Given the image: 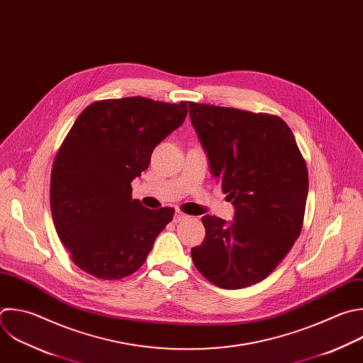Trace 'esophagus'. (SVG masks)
<instances>
[{
	"label": "esophagus",
	"mask_w": 363,
	"mask_h": 363,
	"mask_svg": "<svg viewBox=\"0 0 363 363\" xmlns=\"http://www.w3.org/2000/svg\"><path fill=\"white\" fill-rule=\"evenodd\" d=\"M186 218H188V215H185L182 211L177 209V211H175V216H174V222H181V220H184V219H186Z\"/></svg>",
	"instance_id": "obj_1"
}]
</instances>
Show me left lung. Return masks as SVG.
I'll list each match as a JSON object with an SVG mask.
<instances>
[{
	"instance_id": "8db88e82",
	"label": "left lung",
	"mask_w": 363,
	"mask_h": 363,
	"mask_svg": "<svg viewBox=\"0 0 363 363\" xmlns=\"http://www.w3.org/2000/svg\"><path fill=\"white\" fill-rule=\"evenodd\" d=\"M191 123L212 175L235 206L233 222L205 215L192 248L196 269L222 289L265 279L298 239L308 168L291 128L277 115L189 102Z\"/></svg>"
}]
</instances>
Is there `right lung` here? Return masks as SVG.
<instances>
[{
    "mask_svg": "<svg viewBox=\"0 0 363 363\" xmlns=\"http://www.w3.org/2000/svg\"><path fill=\"white\" fill-rule=\"evenodd\" d=\"M186 113L185 101L128 96L92 102L77 118L54 160L50 203L62 245L86 274L106 281L133 275L172 220L175 209L133 199L131 181Z\"/></svg>",
    "mask_w": 363,
    "mask_h": 363,
    "instance_id": "right-lung-1",
    "label": "right lung"
}]
</instances>
